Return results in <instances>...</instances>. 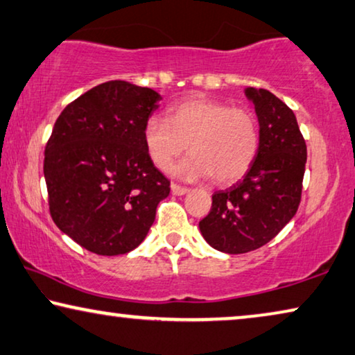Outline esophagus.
I'll list each match as a JSON object with an SVG mask.
<instances>
[{
  "label": "esophagus",
  "instance_id": "34e87169",
  "mask_svg": "<svg viewBox=\"0 0 355 355\" xmlns=\"http://www.w3.org/2000/svg\"><path fill=\"white\" fill-rule=\"evenodd\" d=\"M171 192L173 195H184L189 192L187 187H182V186H178V184H171Z\"/></svg>",
  "mask_w": 355,
  "mask_h": 355
}]
</instances>
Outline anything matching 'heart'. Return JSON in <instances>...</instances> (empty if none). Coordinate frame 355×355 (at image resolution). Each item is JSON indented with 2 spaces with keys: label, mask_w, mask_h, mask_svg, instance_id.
Masks as SVG:
<instances>
[{
  "label": "heart",
  "mask_w": 355,
  "mask_h": 355,
  "mask_svg": "<svg viewBox=\"0 0 355 355\" xmlns=\"http://www.w3.org/2000/svg\"><path fill=\"white\" fill-rule=\"evenodd\" d=\"M146 150L160 171H169L179 157L192 153L179 168L182 178H213L229 186L240 181L258 157L259 125L245 107L195 96L168 110V118L150 116L142 131Z\"/></svg>",
  "instance_id": "heart-1"
}]
</instances>
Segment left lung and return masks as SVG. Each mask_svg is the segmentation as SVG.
Here are the masks:
<instances>
[{
	"label": "left lung",
	"mask_w": 355,
	"mask_h": 355,
	"mask_svg": "<svg viewBox=\"0 0 355 355\" xmlns=\"http://www.w3.org/2000/svg\"><path fill=\"white\" fill-rule=\"evenodd\" d=\"M259 120V150L243 181L218 190L200 232L214 250L241 254L275 237L301 202L307 148L296 116L267 89L246 88Z\"/></svg>",
	"instance_id": "1"
}]
</instances>
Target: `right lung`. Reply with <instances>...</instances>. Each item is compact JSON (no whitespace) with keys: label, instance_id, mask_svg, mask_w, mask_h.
I'll use <instances>...</instances> for the list:
<instances>
[{"label":"right lung","instance_id":"obj_1","mask_svg":"<svg viewBox=\"0 0 355 355\" xmlns=\"http://www.w3.org/2000/svg\"><path fill=\"white\" fill-rule=\"evenodd\" d=\"M162 96L123 80L70 102L44 148L49 213L91 253H130L155 220L169 181L146 150L144 125Z\"/></svg>","mask_w":355,"mask_h":355}]
</instances>
